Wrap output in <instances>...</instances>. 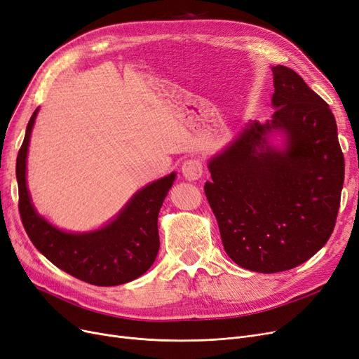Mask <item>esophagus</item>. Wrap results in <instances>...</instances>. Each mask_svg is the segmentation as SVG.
Here are the masks:
<instances>
[{
    "instance_id": "esophagus-1",
    "label": "esophagus",
    "mask_w": 359,
    "mask_h": 359,
    "mask_svg": "<svg viewBox=\"0 0 359 359\" xmlns=\"http://www.w3.org/2000/svg\"><path fill=\"white\" fill-rule=\"evenodd\" d=\"M182 177L189 181H196L203 174V165L198 159H189L182 163Z\"/></svg>"
}]
</instances>
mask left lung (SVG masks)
Masks as SVG:
<instances>
[{"label": "left lung", "mask_w": 359, "mask_h": 359, "mask_svg": "<svg viewBox=\"0 0 359 359\" xmlns=\"http://www.w3.org/2000/svg\"><path fill=\"white\" fill-rule=\"evenodd\" d=\"M274 114L250 121L208 163V202L226 255L272 274L306 262L332 236L345 180L334 114L294 70L272 67ZM280 133L283 146L270 144Z\"/></svg>", "instance_id": "8db88e82"}]
</instances>
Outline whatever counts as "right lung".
<instances>
[{
	"label": "right lung",
	"mask_w": 359,
	"mask_h": 359,
	"mask_svg": "<svg viewBox=\"0 0 359 359\" xmlns=\"http://www.w3.org/2000/svg\"><path fill=\"white\" fill-rule=\"evenodd\" d=\"M38 110L26 126L16 162L19 212L34 246L57 268L94 285H119L141 277L159 252L157 217L177 174L142 187L104 226L88 233L63 231L36 212L26 185L27 149Z\"/></svg>",
	"instance_id": "obj_1"
}]
</instances>
